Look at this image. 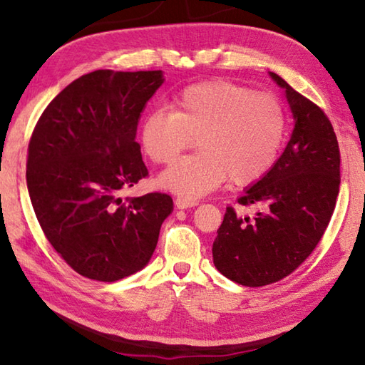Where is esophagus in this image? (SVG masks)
<instances>
[{
	"mask_svg": "<svg viewBox=\"0 0 365 365\" xmlns=\"http://www.w3.org/2000/svg\"><path fill=\"white\" fill-rule=\"evenodd\" d=\"M197 204L199 202L196 201V199H188V197H183V196H178L175 199V205L178 207V209H188V207H195Z\"/></svg>",
	"mask_w": 365,
	"mask_h": 365,
	"instance_id": "34e87169",
	"label": "esophagus"
}]
</instances>
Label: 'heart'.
Here are the masks:
<instances>
[{
  "label": "heart",
  "instance_id": "obj_1",
  "mask_svg": "<svg viewBox=\"0 0 365 365\" xmlns=\"http://www.w3.org/2000/svg\"><path fill=\"white\" fill-rule=\"evenodd\" d=\"M170 107L150 110L142 120V152L155 164H168L195 138L199 152L164 170V188L196 199L227 178L235 187H245L272 169L287 133V110L274 93L207 81L182 88Z\"/></svg>",
  "mask_w": 365,
  "mask_h": 365
}]
</instances>
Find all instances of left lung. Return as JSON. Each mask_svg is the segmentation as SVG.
<instances>
[{"mask_svg": "<svg viewBox=\"0 0 365 365\" xmlns=\"http://www.w3.org/2000/svg\"><path fill=\"white\" fill-rule=\"evenodd\" d=\"M287 91L294 130L274 168L237 202L256 205L255 218L227 207L213 242V264L244 287L275 283L309 258L329 225L340 185L337 135L324 110L275 73Z\"/></svg>", "mask_w": 365, "mask_h": 365, "instance_id": "obj_1", "label": "left lung"}]
</instances>
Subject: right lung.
<instances>
[{
    "instance_id": "add662e5",
    "label": "right lung",
    "mask_w": 365,
    "mask_h": 365,
    "mask_svg": "<svg viewBox=\"0 0 365 365\" xmlns=\"http://www.w3.org/2000/svg\"><path fill=\"white\" fill-rule=\"evenodd\" d=\"M163 82L161 71H93L56 95L33 130L26 185L36 218L55 252L91 280L144 267L173 210L166 192L121 197L148 177L135 133Z\"/></svg>"
}]
</instances>
